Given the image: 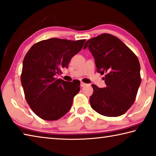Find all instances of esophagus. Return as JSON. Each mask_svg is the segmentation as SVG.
I'll return each mask as SVG.
<instances>
[{
  "mask_svg": "<svg viewBox=\"0 0 156 156\" xmlns=\"http://www.w3.org/2000/svg\"><path fill=\"white\" fill-rule=\"evenodd\" d=\"M85 85H86V84L84 83V82H80V87H84L85 86Z\"/></svg>",
  "mask_w": 156,
  "mask_h": 156,
  "instance_id": "obj_1",
  "label": "esophagus"
}]
</instances>
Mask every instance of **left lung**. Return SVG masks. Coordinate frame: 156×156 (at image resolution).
Instances as JSON below:
<instances>
[{
  "label": "left lung",
  "instance_id": "left-lung-1",
  "mask_svg": "<svg viewBox=\"0 0 156 156\" xmlns=\"http://www.w3.org/2000/svg\"><path fill=\"white\" fill-rule=\"evenodd\" d=\"M94 58L97 71L105 74L106 87L92 84L90 106L99 114L118 117L126 113L136 99L141 84L140 63L137 57L120 39L102 34L85 42Z\"/></svg>",
  "mask_w": 156,
  "mask_h": 156
}]
</instances>
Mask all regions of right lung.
<instances>
[{
    "mask_svg": "<svg viewBox=\"0 0 156 156\" xmlns=\"http://www.w3.org/2000/svg\"><path fill=\"white\" fill-rule=\"evenodd\" d=\"M86 40L53 38L34 44L23 62L21 82L30 108L42 119L57 120L71 108L80 82H66L56 76L68 68Z\"/></svg>",
    "mask_w": 156,
    "mask_h": 156,
    "instance_id": "obj_1",
    "label": "right lung"
}]
</instances>
